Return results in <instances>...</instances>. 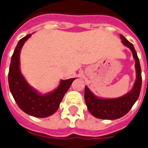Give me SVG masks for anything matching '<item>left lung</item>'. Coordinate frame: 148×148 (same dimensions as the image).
I'll return each instance as SVG.
<instances>
[{"instance_id": "obj_1", "label": "left lung", "mask_w": 148, "mask_h": 148, "mask_svg": "<svg viewBox=\"0 0 148 148\" xmlns=\"http://www.w3.org/2000/svg\"><path fill=\"white\" fill-rule=\"evenodd\" d=\"M121 42L131 49L135 60L136 81L130 92L117 98H99L96 97L85 86L84 100L88 110L94 117L105 120H115L123 117L131 110L139 97L141 88V68L140 61L133 45L129 42L124 36L120 34Z\"/></svg>"}]
</instances>
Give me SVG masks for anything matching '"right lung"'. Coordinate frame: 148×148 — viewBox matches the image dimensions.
I'll use <instances>...</instances> for the list:
<instances>
[{"mask_svg":"<svg viewBox=\"0 0 148 148\" xmlns=\"http://www.w3.org/2000/svg\"><path fill=\"white\" fill-rule=\"evenodd\" d=\"M31 34L19 40L11 57L8 73L9 88L16 103L24 112L36 117H47L57 111L65 93L76 78L60 81L52 92L41 95L29 85L20 70V53L24 44Z\"/></svg>","mask_w":148,"mask_h":148,"instance_id":"1","label":"right lung"}]
</instances>
